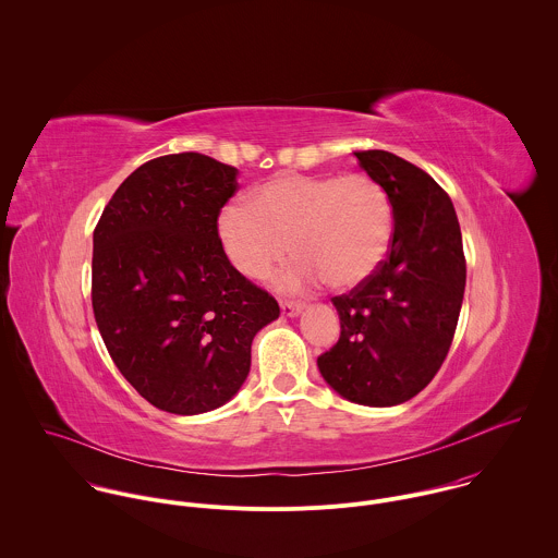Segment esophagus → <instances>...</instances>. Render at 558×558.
I'll use <instances>...</instances> for the list:
<instances>
[{"label":"esophagus","mask_w":558,"mask_h":558,"mask_svg":"<svg viewBox=\"0 0 558 558\" xmlns=\"http://www.w3.org/2000/svg\"><path fill=\"white\" fill-rule=\"evenodd\" d=\"M281 312H283V316H290V318H294V316H299V314L303 312V303H294V301H281Z\"/></svg>","instance_id":"esophagus-1"}]
</instances>
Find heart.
Listing matches in <instances>:
<instances>
[{
  "label": "heart",
  "instance_id": "b5f03b06",
  "mask_svg": "<svg viewBox=\"0 0 558 558\" xmlns=\"http://www.w3.org/2000/svg\"><path fill=\"white\" fill-rule=\"evenodd\" d=\"M391 236V202L367 173H283L219 215L226 257L246 279L266 277L290 244L296 257L277 283L292 292L318 281L339 292L365 283L387 257Z\"/></svg>",
  "mask_w": 558,
  "mask_h": 558
}]
</instances>
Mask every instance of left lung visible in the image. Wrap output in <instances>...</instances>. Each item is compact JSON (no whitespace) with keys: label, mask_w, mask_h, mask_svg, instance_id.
<instances>
[{"label":"left lung","mask_w":558,"mask_h":558,"mask_svg":"<svg viewBox=\"0 0 558 558\" xmlns=\"http://www.w3.org/2000/svg\"><path fill=\"white\" fill-rule=\"evenodd\" d=\"M354 157L389 195L393 236L378 270L332 299L341 332L318 367L341 398L396 405L421 393L449 354L466 257L451 197L429 173L385 150Z\"/></svg>","instance_id":"left-lung-1"}]
</instances>
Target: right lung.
Instances as JSON below:
<instances>
[{
	"label": "right lung",
	"instance_id": "1",
	"mask_svg": "<svg viewBox=\"0 0 558 558\" xmlns=\"http://www.w3.org/2000/svg\"><path fill=\"white\" fill-rule=\"evenodd\" d=\"M239 169L199 153L137 167L105 206L92 253V310L133 389L171 414L239 393L251 341L277 301L230 264L219 215Z\"/></svg>",
	"mask_w": 558,
	"mask_h": 558
}]
</instances>
